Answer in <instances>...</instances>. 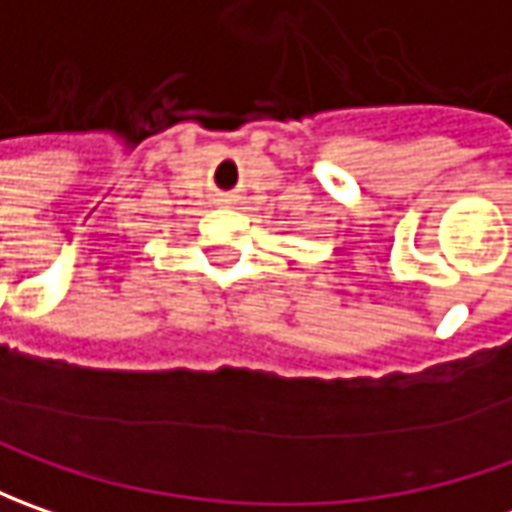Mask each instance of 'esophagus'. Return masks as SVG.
<instances>
[{
	"label": "esophagus",
	"instance_id": "34e87169",
	"mask_svg": "<svg viewBox=\"0 0 512 512\" xmlns=\"http://www.w3.org/2000/svg\"><path fill=\"white\" fill-rule=\"evenodd\" d=\"M219 202H225L227 205V202H230V196H227V193H222V196H219Z\"/></svg>",
	"mask_w": 512,
	"mask_h": 512
}]
</instances>
